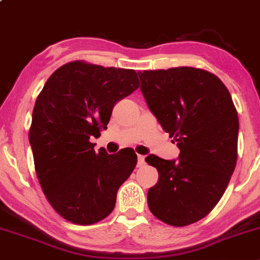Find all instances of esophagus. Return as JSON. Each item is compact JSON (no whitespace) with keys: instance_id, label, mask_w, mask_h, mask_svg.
I'll use <instances>...</instances> for the list:
<instances>
[{"instance_id":"1","label":"esophagus","mask_w":260,"mask_h":260,"mask_svg":"<svg viewBox=\"0 0 260 260\" xmlns=\"http://www.w3.org/2000/svg\"><path fill=\"white\" fill-rule=\"evenodd\" d=\"M144 156H143V155H138V162H137V166H138V168H142V166H144Z\"/></svg>"}]
</instances>
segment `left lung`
<instances>
[{
	"label": "left lung",
	"mask_w": 260,
	"mask_h": 260,
	"mask_svg": "<svg viewBox=\"0 0 260 260\" xmlns=\"http://www.w3.org/2000/svg\"><path fill=\"white\" fill-rule=\"evenodd\" d=\"M138 76L149 110L181 151L174 160L145 157L159 172L148 190V207L165 223L189 225L213 210L234 174L237 111L225 84L204 70L177 67Z\"/></svg>",
	"instance_id": "obj_1"
}]
</instances>
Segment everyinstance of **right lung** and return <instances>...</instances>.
I'll return each mask as SVG.
<instances>
[{
    "mask_svg": "<svg viewBox=\"0 0 260 260\" xmlns=\"http://www.w3.org/2000/svg\"><path fill=\"white\" fill-rule=\"evenodd\" d=\"M138 86L136 71L77 61L55 71L39 94L29 131L35 171L47 201L68 221L90 225L109 216L136 168L133 150L95 153L90 138Z\"/></svg>",
    "mask_w": 260,
    "mask_h": 260,
    "instance_id": "1",
    "label": "right lung"
}]
</instances>
